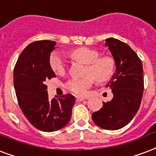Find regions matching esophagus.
<instances>
[{"instance_id": "34e87169", "label": "esophagus", "mask_w": 156, "mask_h": 156, "mask_svg": "<svg viewBox=\"0 0 156 156\" xmlns=\"http://www.w3.org/2000/svg\"><path fill=\"white\" fill-rule=\"evenodd\" d=\"M83 100H85V98L83 97H76V101L77 102H81Z\"/></svg>"}]
</instances>
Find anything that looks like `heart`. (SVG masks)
<instances>
[{"mask_svg": "<svg viewBox=\"0 0 156 156\" xmlns=\"http://www.w3.org/2000/svg\"><path fill=\"white\" fill-rule=\"evenodd\" d=\"M73 58L87 65L84 71L86 77L73 78L66 83V87L77 95H84L92 86L95 79L97 83H105L113 76L116 62L111 56H100L98 51L89 48H79L71 52ZM49 65L53 72L61 75L66 73V61L61 54L54 52L49 58Z\"/></svg>", "mask_w": 156, "mask_h": 156, "instance_id": "heart-1", "label": "heart"}]
</instances>
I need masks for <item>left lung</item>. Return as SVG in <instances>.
<instances>
[{"mask_svg":"<svg viewBox=\"0 0 156 156\" xmlns=\"http://www.w3.org/2000/svg\"><path fill=\"white\" fill-rule=\"evenodd\" d=\"M105 41L116 62V73L107 85L113 98L103 102V108L91 117L101 128L116 130L129 123L139 109L144 89L143 64L126 43L113 38Z\"/></svg>","mask_w":156,"mask_h":156,"instance_id":"8db88e82","label":"left lung"}]
</instances>
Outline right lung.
<instances>
[{"mask_svg": "<svg viewBox=\"0 0 156 156\" xmlns=\"http://www.w3.org/2000/svg\"><path fill=\"white\" fill-rule=\"evenodd\" d=\"M56 42L35 41L24 48L13 69V84L20 108L28 121L38 129L52 132L70 121L75 97L71 94L50 100L46 81L56 78L49 65Z\"/></svg>", "mask_w": 156, "mask_h": 156, "instance_id": "add662e5", "label": "right lung"}]
</instances>
